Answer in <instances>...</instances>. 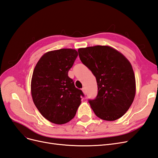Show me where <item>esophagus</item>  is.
I'll return each mask as SVG.
<instances>
[{"instance_id":"1","label":"esophagus","mask_w":158,"mask_h":158,"mask_svg":"<svg viewBox=\"0 0 158 158\" xmlns=\"http://www.w3.org/2000/svg\"><path fill=\"white\" fill-rule=\"evenodd\" d=\"M82 91H83V92H84V94H85V95H86V90H85V89L84 88H82Z\"/></svg>"}]
</instances>
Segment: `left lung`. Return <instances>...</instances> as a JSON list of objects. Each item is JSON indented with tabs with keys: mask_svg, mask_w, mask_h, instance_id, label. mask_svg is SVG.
<instances>
[{
	"mask_svg": "<svg viewBox=\"0 0 158 158\" xmlns=\"http://www.w3.org/2000/svg\"><path fill=\"white\" fill-rule=\"evenodd\" d=\"M78 54L96 78L98 95L88 100L95 115L105 121L121 117L131 107L136 94L135 76L130 62L109 46L80 48Z\"/></svg>",
	"mask_w": 158,
	"mask_h": 158,
	"instance_id": "8db88e82",
	"label": "left lung"
}]
</instances>
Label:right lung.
Listing matches in <instances>:
<instances>
[{
  "label": "right lung",
  "mask_w": 158,
  "mask_h": 158,
  "mask_svg": "<svg viewBox=\"0 0 158 158\" xmlns=\"http://www.w3.org/2000/svg\"><path fill=\"white\" fill-rule=\"evenodd\" d=\"M77 56L78 52L72 49L47 52L33 70L31 82L33 103L43 116L57 125L74 117L81 96H84L68 76Z\"/></svg>",
  "instance_id": "1"
}]
</instances>
